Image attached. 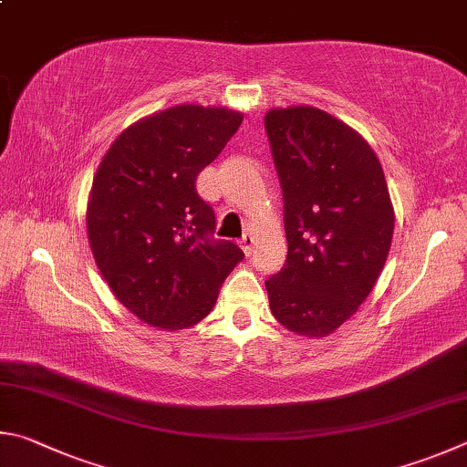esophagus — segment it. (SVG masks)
Returning <instances> with one entry per match:
<instances>
[{
	"instance_id": "1",
	"label": "esophagus",
	"mask_w": 467,
	"mask_h": 467,
	"mask_svg": "<svg viewBox=\"0 0 467 467\" xmlns=\"http://www.w3.org/2000/svg\"><path fill=\"white\" fill-rule=\"evenodd\" d=\"M242 250H244V254H250V252H252V246H254V240H252V235L250 234H246V235H244V238H242Z\"/></svg>"
}]
</instances>
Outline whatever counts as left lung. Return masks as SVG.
<instances>
[{"mask_svg": "<svg viewBox=\"0 0 467 467\" xmlns=\"http://www.w3.org/2000/svg\"><path fill=\"white\" fill-rule=\"evenodd\" d=\"M285 201L287 263L266 281L273 316L328 337L369 296L394 235V207L371 145L314 106L266 112Z\"/></svg>", "mask_w": 467, "mask_h": 467, "instance_id": "left-lung-1", "label": "left lung"}]
</instances>
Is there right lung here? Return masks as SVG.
I'll return each mask as SVG.
<instances>
[{"mask_svg": "<svg viewBox=\"0 0 467 467\" xmlns=\"http://www.w3.org/2000/svg\"><path fill=\"white\" fill-rule=\"evenodd\" d=\"M242 119L225 106H171L122 130L98 166L89 248L114 297L153 328L199 324L244 258L213 240L215 213L194 188Z\"/></svg>", "mask_w": 467, "mask_h": 467, "instance_id": "obj_1", "label": "right lung"}]
</instances>
